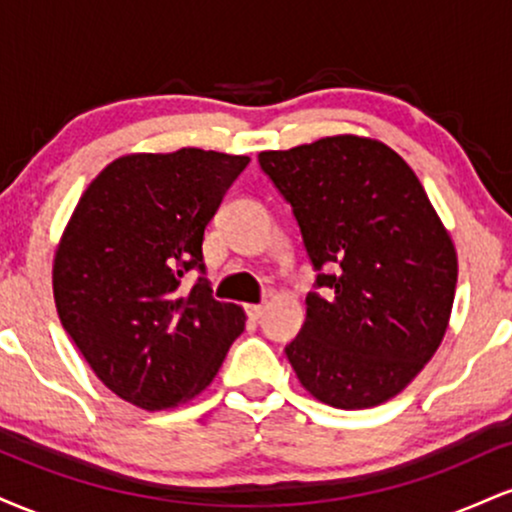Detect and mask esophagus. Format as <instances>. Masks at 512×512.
Returning <instances> with one entry per match:
<instances>
[{"label":"esophagus","mask_w":512,"mask_h":512,"mask_svg":"<svg viewBox=\"0 0 512 512\" xmlns=\"http://www.w3.org/2000/svg\"><path fill=\"white\" fill-rule=\"evenodd\" d=\"M245 313H248L250 320H260V317L264 315V305H262V303L248 305V308H245Z\"/></svg>","instance_id":"1"}]
</instances>
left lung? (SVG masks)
Listing matches in <instances>:
<instances>
[{"label": "left lung", "mask_w": 512, "mask_h": 512, "mask_svg": "<svg viewBox=\"0 0 512 512\" xmlns=\"http://www.w3.org/2000/svg\"><path fill=\"white\" fill-rule=\"evenodd\" d=\"M257 161L291 204L315 269L286 358L320 402L378 407L431 361L448 327V231L414 170L373 139L325 137Z\"/></svg>", "instance_id": "8db88e82"}]
</instances>
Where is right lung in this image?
I'll use <instances>...</instances> for the list:
<instances>
[{"mask_svg":"<svg viewBox=\"0 0 512 512\" xmlns=\"http://www.w3.org/2000/svg\"><path fill=\"white\" fill-rule=\"evenodd\" d=\"M248 163L204 149L122 156L76 204L52 269L57 313L125 402L154 411L199 395L245 330L243 308L211 293L202 243Z\"/></svg>","mask_w":512,"mask_h":512,"instance_id":"add662e5","label":"right lung"}]
</instances>
